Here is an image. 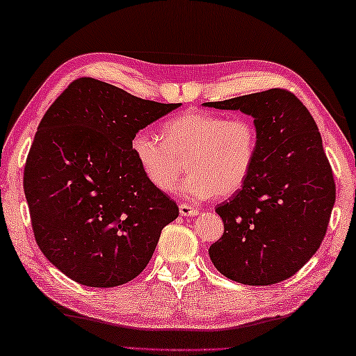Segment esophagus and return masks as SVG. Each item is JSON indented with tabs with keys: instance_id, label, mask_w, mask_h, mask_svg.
I'll use <instances>...</instances> for the list:
<instances>
[{
	"instance_id": "obj_1",
	"label": "esophagus",
	"mask_w": 356,
	"mask_h": 356,
	"mask_svg": "<svg viewBox=\"0 0 356 356\" xmlns=\"http://www.w3.org/2000/svg\"><path fill=\"white\" fill-rule=\"evenodd\" d=\"M179 213H181V216H195V214L199 213V209L189 205V203H181V205H179Z\"/></svg>"
}]
</instances>
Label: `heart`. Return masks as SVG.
Segmentation results:
<instances>
[{"instance_id":"obj_1","label":"heart","mask_w":356,"mask_h":356,"mask_svg":"<svg viewBox=\"0 0 356 356\" xmlns=\"http://www.w3.org/2000/svg\"><path fill=\"white\" fill-rule=\"evenodd\" d=\"M164 140L138 131L131 151L149 184L172 192L186 168L183 195L203 200L229 197L240 191L252 172L259 151V129L248 116H232L191 110L168 120Z\"/></svg>"}]
</instances>
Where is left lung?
Returning <instances> with one entry per match:
<instances>
[{
    "mask_svg": "<svg viewBox=\"0 0 356 356\" xmlns=\"http://www.w3.org/2000/svg\"><path fill=\"white\" fill-rule=\"evenodd\" d=\"M205 106L252 115L259 129L257 161L248 181L216 207L224 233L209 246V259L240 284L285 281L317 252L336 200L316 121L282 88Z\"/></svg>",
    "mask_w": 356,
    "mask_h": 356,
    "instance_id": "1",
    "label": "left lung"
}]
</instances>
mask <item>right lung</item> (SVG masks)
Wrapping results in <instances>:
<instances>
[{"label":"right lung","instance_id":"1","mask_svg":"<svg viewBox=\"0 0 356 356\" xmlns=\"http://www.w3.org/2000/svg\"><path fill=\"white\" fill-rule=\"evenodd\" d=\"M177 107L81 77L42 116L23 189L39 249L72 281H132L178 218L177 202L149 184L131 151L134 134Z\"/></svg>","mask_w":356,"mask_h":356}]
</instances>
